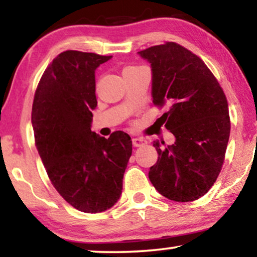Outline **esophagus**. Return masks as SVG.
Returning <instances> with one entry per match:
<instances>
[{
  "label": "esophagus",
  "instance_id": "obj_1",
  "mask_svg": "<svg viewBox=\"0 0 257 257\" xmlns=\"http://www.w3.org/2000/svg\"><path fill=\"white\" fill-rule=\"evenodd\" d=\"M147 144V141H146L145 139L142 138H134L133 139V146L134 147H142V146H145Z\"/></svg>",
  "mask_w": 257,
  "mask_h": 257
}]
</instances>
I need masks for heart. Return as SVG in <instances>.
<instances>
[{"instance_id":"b5f03b06","label":"heart","mask_w":257,"mask_h":257,"mask_svg":"<svg viewBox=\"0 0 257 257\" xmlns=\"http://www.w3.org/2000/svg\"><path fill=\"white\" fill-rule=\"evenodd\" d=\"M135 69H138V67H135V66H126V67H124V70H123V73L129 72V71H133V70H135Z\"/></svg>"}]
</instances>
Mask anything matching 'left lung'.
<instances>
[{
	"label": "left lung",
	"instance_id": "8db88e82",
	"mask_svg": "<svg viewBox=\"0 0 257 257\" xmlns=\"http://www.w3.org/2000/svg\"><path fill=\"white\" fill-rule=\"evenodd\" d=\"M138 53L151 64L153 103L168 106L159 121L175 138L167 147L153 142L159 157L149 180L168 199L196 200L222 168L230 136L228 100L204 61L180 45L167 42Z\"/></svg>",
	"mask_w": 257,
	"mask_h": 257
}]
</instances>
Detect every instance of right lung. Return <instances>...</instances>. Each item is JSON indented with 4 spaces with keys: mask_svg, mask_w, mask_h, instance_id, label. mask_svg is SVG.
I'll return each mask as SVG.
<instances>
[{
    "mask_svg": "<svg viewBox=\"0 0 257 257\" xmlns=\"http://www.w3.org/2000/svg\"><path fill=\"white\" fill-rule=\"evenodd\" d=\"M111 56L60 53L35 91L32 124L35 145L53 186L74 209L98 213L117 203L132 155V139L91 132L97 106L95 71Z\"/></svg>",
    "mask_w": 257,
    "mask_h": 257,
    "instance_id": "obj_1",
    "label": "right lung"
}]
</instances>
